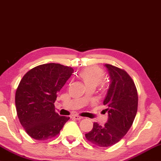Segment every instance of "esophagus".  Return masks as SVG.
I'll list each match as a JSON object with an SVG mask.
<instances>
[{
    "mask_svg": "<svg viewBox=\"0 0 161 161\" xmlns=\"http://www.w3.org/2000/svg\"><path fill=\"white\" fill-rule=\"evenodd\" d=\"M71 117H72V118L75 119H82V117H81V116H79V115H77V114L72 115Z\"/></svg>",
    "mask_w": 161,
    "mask_h": 161,
    "instance_id": "1",
    "label": "esophagus"
}]
</instances>
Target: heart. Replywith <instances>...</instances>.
Segmentation results:
<instances>
[{"mask_svg":"<svg viewBox=\"0 0 161 161\" xmlns=\"http://www.w3.org/2000/svg\"><path fill=\"white\" fill-rule=\"evenodd\" d=\"M80 76L86 87H96L103 81L104 74L100 68L90 66L83 69L80 73Z\"/></svg>","mask_w":161,"mask_h":161,"instance_id":"heart-1","label":"heart"}]
</instances>
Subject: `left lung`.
<instances>
[{"label": "left lung", "instance_id": "1", "mask_svg": "<svg viewBox=\"0 0 161 161\" xmlns=\"http://www.w3.org/2000/svg\"><path fill=\"white\" fill-rule=\"evenodd\" d=\"M111 80L103 105L108 112L107 123L100 125L94 123L93 128L85 137L92 144L108 147L123 139L130 128L138 108L137 90L128 74L123 69L105 64Z\"/></svg>", "mask_w": 161, "mask_h": 161}]
</instances>
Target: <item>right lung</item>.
Masks as SVG:
<instances>
[{
  "label": "right lung",
  "mask_w": 161,
  "mask_h": 161,
  "mask_svg": "<svg viewBox=\"0 0 161 161\" xmlns=\"http://www.w3.org/2000/svg\"><path fill=\"white\" fill-rule=\"evenodd\" d=\"M73 72L71 67L47 63L31 69L22 77L16 91L15 105L20 123L31 138L53 139L70 119L56 113L54 103Z\"/></svg>",
  "instance_id": "1"
}]
</instances>
